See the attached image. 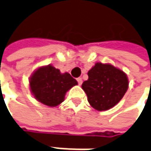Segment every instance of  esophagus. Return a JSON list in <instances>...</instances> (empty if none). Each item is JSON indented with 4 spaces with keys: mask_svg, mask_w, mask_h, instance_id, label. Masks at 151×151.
I'll return each instance as SVG.
<instances>
[{
    "mask_svg": "<svg viewBox=\"0 0 151 151\" xmlns=\"http://www.w3.org/2000/svg\"><path fill=\"white\" fill-rule=\"evenodd\" d=\"M77 81H78V84H79V85H81V84H82V83H83V79H82L81 78H77Z\"/></svg>",
    "mask_w": 151,
    "mask_h": 151,
    "instance_id": "34e87169",
    "label": "esophagus"
}]
</instances>
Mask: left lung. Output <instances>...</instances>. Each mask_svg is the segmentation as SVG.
I'll use <instances>...</instances> for the list:
<instances>
[{"label":"left lung","mask_w":151,"mask_h":151,"mask_svg":"<svg viewBox=\"0 0 151 151\" xmlns=\"http://www.w3.org/2000/svg\"><path fill=\"white\" fill-rule=\"evenodd\" d=\"M82 84L88 101L94 109L105 111L122 99L129 88L127 74L110 63H96Z\"/></svg>","instance_id":"1"}]
</instances>
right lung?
<instances>
[{
    "instance_id": "add662e5",
    "label": "right lung",
    "mask_w": 151,
    "mask_h": 151,
    "mask_svg": "<svg viewBox=\"0 0 151 151\" xmlns=\"http://www.w3.org/2000/svg\"><path fill=\"white\" fill-rule=\"evenodd\" d=\"M78 82L68 73H62L49 64L38 67L29 78V88L34 98L48 107L58 106L64 101L67 92Z\"/></svg>"
}]
</instances>
